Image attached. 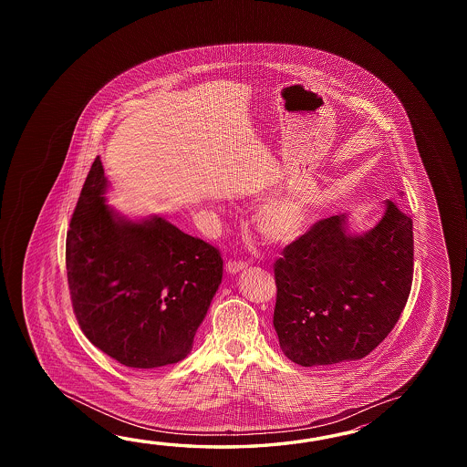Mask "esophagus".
Here are the masks:
<instances>
[{
  "label": "esophagus",
  "mask_w": 467,
  "mask_h": 467,
  "mask_svg": "<svg viewBox=\"0 0 467 467\" xmlns=\"http://www.w3.org/2000/svg\"><path fill=\"white\" fill-rule=\"evenodd\" d=\"M247 267L248 262H245V260H229L227 262V272H230V274H237L240 270Z\"/></svg>",
  "instance_id": "esophagus-1"
}]
</instances>
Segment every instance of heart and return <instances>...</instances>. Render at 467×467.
Listing matches in <instances>:
<instances>
[{
	"mask_svg": "<svg viewBox=\"0 0 467 467\" xmlns=\"http://www.w3.org/2000/svg\"><path fill=\"white\" fill-rule=\"evenodd\" d=\"M257 222L258 229L268 240L292 242L307 227V203L296 197L274 200L258 213Z\"/></svg>",
	"mask_w": 467,
	"mask_h": 467,
	"instance_id": "heart-1",
	"label": "heart"
}]
</instances>
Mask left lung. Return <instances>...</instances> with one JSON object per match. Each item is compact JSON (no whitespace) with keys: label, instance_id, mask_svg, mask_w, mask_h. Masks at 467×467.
<instances>
[{"label":"left lung","instance_id":"obj_1","mask_svg":"<svg viewBox=\"0 0 467 467\" xmlns=\"http://www.w3.org/2000/svg\"><path fill=\"white\" fill-rule=\"evenodd\" d=\"M274 327L282 352L304 368L366 358L394 328L412 287V219L392 200L366 234L348 215L316 222L274 265Z\"/></svg>","mask_w":467,"mask_h":467}]
</instances>
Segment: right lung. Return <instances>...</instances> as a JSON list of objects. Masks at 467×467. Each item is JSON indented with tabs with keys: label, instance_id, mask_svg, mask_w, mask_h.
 <instances>
[{
	"label": "right lung",
	"instance_id": "obj_1",
	"mask_svg": "<svg viewBox=\"0 0 467 467\" xmlns=\"http://www.w3.org/2000/svg\"><path fill=\"white\" fill-rule=\"evenodd\" d=\"M105 190L97 157L67 234L73 312L89 342L119 364H175L192 350L222 282L219 248L161 217H121Z\"/></svg>",
	"mask_w": 467,
	"mask_h": 467
}]
</instances>
